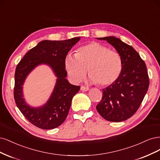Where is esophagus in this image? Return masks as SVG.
<instances>
[{
    "instance_id": "34e87169",
    "label": "esophagus",
    "mask_w": 160,
    "mask_h": 160,
    "mask_svg": "<svg viewBox=\"0 0 160 160\" xmlns=\"http://www.w3.org/2000/svg\"><path fill=\"white\" fill-rule=\"evenodd\" d=\"M80 90L82 91H84V92H86L88 90H89V88L88 87H86V86H82L80 87Z\"/></svg>"
}]
</instances>
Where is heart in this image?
<instances>
[{
    "mask_svg": "<svg viewBox=\"0 0 160 160\" xmlns=\"http://www.w3.org/2000/svg\"><path fill=\"white\" fill-rule=\"evenodd\" d=\"M64 67L72 81H81L87 70L91 82L107 86L114 83L120 77L122 60L116 51L93 42L81 46L75 55H67Z\"/></svg>",
    "mask_w": 160,
    "mask_h": 160,
    "instance_id": "1",
    "label": "heart"
}]
</instances>
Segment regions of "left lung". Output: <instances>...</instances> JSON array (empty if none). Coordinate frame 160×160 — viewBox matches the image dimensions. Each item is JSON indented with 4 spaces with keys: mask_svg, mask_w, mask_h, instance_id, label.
Masks as SVG:
<instances>
[{
    "mask_svg": "<svg viewBox=\"0 0 160 160\" xmlns=\"http://www.w3.org/2000/svg\"><path fill=\"white\" fill-rule=\"evenodd\" d=\"M106 40L119 53L122 70L118 79L102 89V100L96 110L105 120L118 122L131 118L140 108L149 84L146 65L132 46L118 38H97Z\"/></svg>",
    "mask_w": 160,
    "mask_h": 160,
    "instance_id": "left-lung-1",
    "label": "left lung"
}]
</instances>
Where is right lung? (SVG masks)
Here are the masks:
<instances>
[{
  "label": "right lung",
  "instance_id": "obj_1",
  "mask_svg": "<svg viewBox=\"0 0 160 160\" xmlns=\"http://www.w3.org/2000/svg\"><path fill=\"white\" fill-rule=\"evenodd\" d=\"M80 39L75 37L65 40H42L30 49L18 64L14 74V100L23 116L35 126L44 130L54 129L60 126L68 116L72 100L80 86L70 84L66 78L64 61ZM40 64L49 65L58 79L48 102L42 107L34 108L24 101L22 85L30 72Z\"/></svg>",
  "mask_w": 160,
  "mask_h": 160
}]
</instances>
